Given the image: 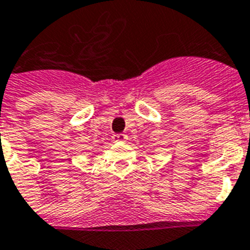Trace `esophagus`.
Listing matches in <instances>:
<instances>
[{
	"mask_svg": "<svg viewBox=\"0 0 250 250\" xmlns=\"http://www.w3.org/2000/svg\"><path fill=\"white\" fill-rule=\"evenodd\" d=\"M112 140L113 142H125V140H127V135L126 134H113L112 135Z\"/></svg>",
	"mask_w": 250,
	"mask_h": 250,
	"instance_id": "obj_1",
	"label": "esophagus"
}]
</instances>
